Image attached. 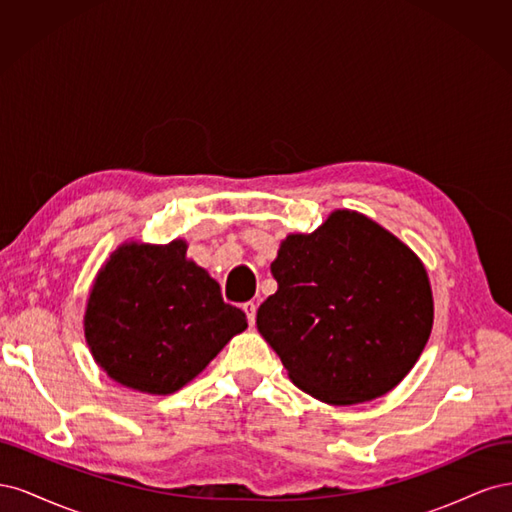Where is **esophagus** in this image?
Here are the masks:
<instances>
[{
  "label": "esophagus",
  "mask_w": 512,
  "mask_h": 512,
  "mask_svg": "<svg viewBox=\"0 0 512 512\" xmlns=\"http://www.w3.org/2000/svg\"><path fill=\"white\" fill-rule=\"evenodd\" d=\"M243 312L247 316V322H250V327H254V322H256V303L254 301L243 303Z\"/></svg>",
  "instance_id": "esophagus-1"
}]
</instances>
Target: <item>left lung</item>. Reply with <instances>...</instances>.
<instances>
[{
    "instance_id": "obj_1",
    "label": "left lung",
    "mask_w": 512,
    "mask_h": 512,
    "mask_svg": "<svg viewBox=\"0 0 512 512\" xmlns=\"http://www.w3.org/2000/svg\"><path fill=\"white\" fill-rule=\"evenodd\" d=\"M277 290L256 327L301 391L333 406L397 386L433 322L423 262L356 211H335L312 235H290L271 262Z\"/></svg>"
}]
</instances>
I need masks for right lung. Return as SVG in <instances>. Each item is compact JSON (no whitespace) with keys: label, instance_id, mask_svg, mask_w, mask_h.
I'll return each mask as SVG.
<instances>
[{"label":"right lung","instance_id":"obj_1","mask_svg":"<svg viewBox=\"0 0 512 512\" xmlns=\"http://www.w3.org/2000/svg\"><path fill=\"white\" fill-rule=\"evenodd\" d=\"M188 245H123L91 288L85 337L113 380L168 395L203 371L232 335L247 329L220 284L185 258Z\"/></svg>","mask_w":512,"mask_h":512}]
</instances>
